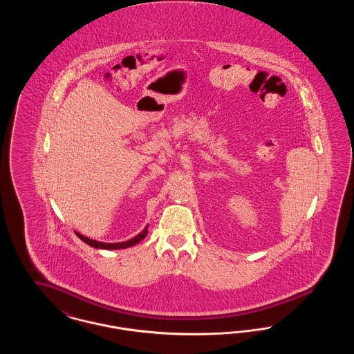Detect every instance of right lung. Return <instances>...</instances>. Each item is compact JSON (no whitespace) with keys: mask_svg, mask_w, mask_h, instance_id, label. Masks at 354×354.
<instances>
[{"mask_svg":"<svg viewBox=\"0 0 354 354\" xmlns=\"http://www.w3.org/2000/svg\"><path fill=\"white\" fill-rule=\"evenodd\" d=\"M77 236L84 241L86 244L94 247V248H101V250H122V248H127V247H133L136 243H139L140 240H143L146 235H147V227L145 228V231H142L139 235L135 236L133 239L127 240V241H122V243H101V241H97V240H93V239H88V237H84V235L75 232Z\"/></svg>","mask_w":354,"mask_h":354,"instance_id":"obj_1","label":"right lung"}]
</instances>
